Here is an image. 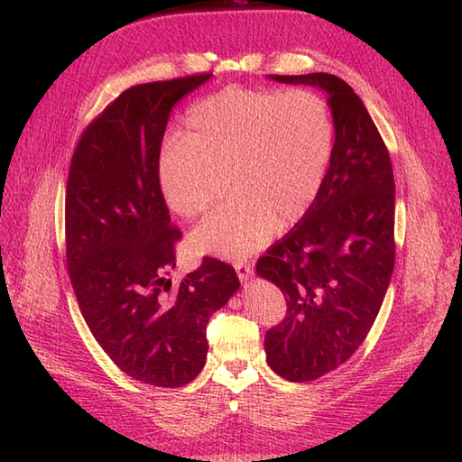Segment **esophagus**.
<instances>
[{
  "mask_svg": "<svg viewBox=\"0 0 462 462\" xmlns=\"http://www.w3.org/2000/svg\"><path fill=\"white\" fill-rule=\"evenodd\" d=\"M234 268H236V273H238V278L242 282H246V280L252 278V266L248 262H236V263H234Z\"/></svg>",
  "mask_w": 462,
  "mask_h": 462,
  "instance_id": "esophagus-1",
  "label": "esophagus"
}]
</instances>
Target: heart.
Returning <instances> with one entry per match:
<instances>
[{
	"label": "heart",
	"instance_id": "obj_1",
	"mask_svg": "<svg viewBox=\"0 0 462 462\" xmlns=\"http://www.w3.org/2000/svg\"><path fill=\"white\" fill-rule=\"evenodd\" d=\"M333 151L326 101L306 89H226L192 105L182 139L161 149L169 208L196 218L226 186L232 200L190 232L199 254L244 260L311 208Z\"/></svg>",
	"mask_w": 462,
	"mask_h": 462
}]
</instances>
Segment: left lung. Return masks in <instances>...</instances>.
Segmentation results:
<instances>
[{"instance_id": "obj_1", "label": "left lung", "mask_w": 462, "mask_h": 462, "mask_svg": "<svg viewBox=\"0 0 462 462\" xmlns=\"http://www.w3.org/2000/svg\"><path fill=\"white\" fill-rule=\"evenodd\" d=\"M268 77L326 91L336 131L318 199L256 263L288 303L263 339L268 365L303 383L343 365L377 318L395 266V180L387 146L346 81L329 73Z\"/></svg>"}]
</instances>
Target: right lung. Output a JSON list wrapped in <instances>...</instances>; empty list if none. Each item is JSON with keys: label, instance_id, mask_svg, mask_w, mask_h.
<instances>
[{"label": "right lung", "instance_id": "1", "mask_svg": "<svg viewBox=\"0 0 462 462\" xmlns=\"http://www.w3.org/2000/svg\"><path fill=\"white\" fill-rule=\"evenodd\" d=\"M208 73L134 85L87 126L65 194L67 268L97 343L126 375L182 387L202 371L206 323L238 291L232 266L204 258L179 283L180 230L156 176L172 106Z\"/></svg>", "mask_w": 462, "mask_h": 462}]
</instances>
